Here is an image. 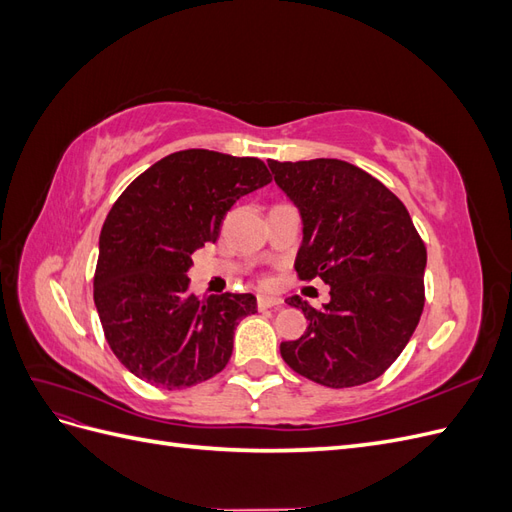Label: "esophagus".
Listing matches in <instances>:
<instances>
[{
  "label": "esophagus",
  "mask_w": 512,
  "mask_h": 512,
  "mask_svg": "<svg viewBox=\"0 0 512 512\" xmlns=\"http://www.w3.org/2000/svg\"><path fill=\"white\" fill-rule=\"evenodd\" d=\"M282 305V301L277 297H269V294H258V309H271Z\"/></svg>",
  "instance_id": "esophagus-1"
}]
</instances>
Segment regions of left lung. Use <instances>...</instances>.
I'll return each mask as SVG.
<instances>
[{
    "instance_id": "8db88e82",
    "label": "left lung",
    "mask_w": 512,
    "mask_h": 512,
    "mask_svg": "<svg viewBox=\"0 0 512 512\" xmlns=\"http://www.w3.org/2000/svg\"><path fill=\"white\" fill-rule=\"evenodd\" d=\"M269 168L303 222L294 269L303 282L331 286L322 309L297 294L286 299L309 324L282 342V359L331 389L376 380L410 342L425 305L427 250L408 209L344 160H269Z\"/></svg>"
}]
</instances>
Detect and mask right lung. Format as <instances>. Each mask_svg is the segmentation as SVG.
I'll return each instance as SVG.
<instances>
[{
    "label": "right lung",
    "mask_w": 512,
    "mask_h": 512,
    "mask_svg": "<svg viewBox=\"0 0 512 512\" xmlns=\"http://www.w3.org/2000/svg\"><path fill=\"white\" fill-rule=\"evenodd\" d=\"M271 183L258 158L209 149L170 153L138 175L108 211L94 301L106 342L136 378L185 389L226 367L250 292H190L192 254L215 243L228 209Z\"/></svg>",
    "instance_id": "1"
}]
</instances>
